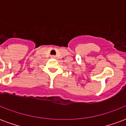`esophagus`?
<instances>
[{
    "label": "esophagus",
    "mask_w": 126,
    "mask_h": 126,
    "mask_svg": "<svg viewBox=\"0 0 126 126\" xmlns=\"http://www.w3.org/2000/svg\"><path fill=\"white\" fill-rule=\"evenodd\" d=\"M52 57H53V58H54V57H55V56H52Z\"/></svg>",
    "instance_id": "esophagus-1"
}]
</instances>
